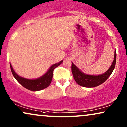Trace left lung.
Here are the masks:
<instances>
[{"label":"left lung","mask_w":127,"mask_h":127,"mask_svg":"<svg viewBox=\"0 0 127 127\" xmlns=\"http://www.w3.org/2000/svg\"><path fill=\"white\" fill-rule=\"evenodd\" d=\"M111 66L103 74L98 75H87L83 73L80 70L72 63L71 71L75 81L80 86L86 87H94L101 84L107 80L111 73H113L115 66L116 62V51L114 52V57Z\"/></svg>","instance_id":"left-lung-1"}]
</instances>
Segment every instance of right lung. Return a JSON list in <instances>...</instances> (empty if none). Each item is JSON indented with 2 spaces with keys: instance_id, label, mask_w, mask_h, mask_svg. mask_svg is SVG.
I'll list each match as a JSON object with an SVG mask.
<instances>
[{
  "instance_id": "right-lung-1",
  "label": "right lung",
  "mask_w": 127,
  "mask_h": 127,
  "mask_svg": "<svg viewBox=\"0 0 127 127\" xmlns=\"http://www.w3.org/2000/svg\"><path fill=\"white\" fill-rule=\"evenodd\" d=\"M63 60L60 61V62L54 64L51 66L48 71L44 75H43L41 77L37 78V79L35 80H29L26 78H24L23 77L19 76L16 73L14 72L13 69L12 65L10 63V66L11 68V71L13 74V75L14 77L16 78L20 84L23 86L26 89L29 90L36 91H39L41 90H43L45 88L47 87L52 82V78H53V71L56 67H57L59 65H60Z\"/></svg>"
}]
</instances>
